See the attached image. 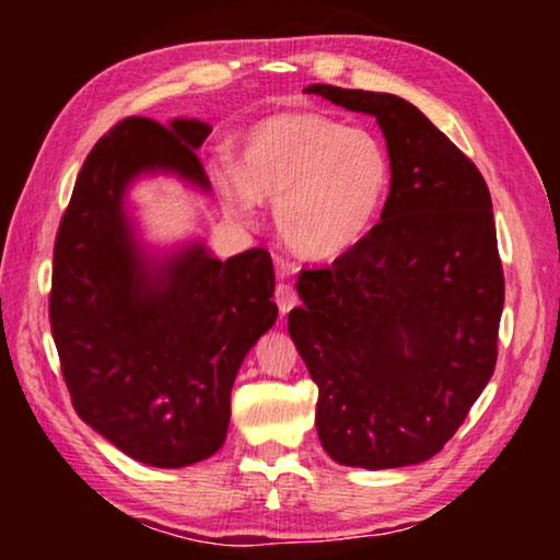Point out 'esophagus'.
<instances>
[{
    "label": "esophagus",
    "mask_w": 560,
    "mask_h": 560,
    "mask_svg": "<svg viewBox=\"0 0 560 560\" xmlns=\"http://www.w3.org/2000/svg\"><path fill=\"white\" fill-rule=\"evenodd\" d=\"M273 301H277L281 316H287L289 311L299 303V293L291 287V283L281 281V283H277V291H273Z\"/></svg>",
    "instance_id": "esophagus-1"
}]
</instances>
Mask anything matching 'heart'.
Listing matches in <instances>:
<instances>
[{
  "label": "heart",
  "mask_w": 560,
  "mask_h": 560,
  "mask_svg": "<svg viewBox=\"0 0 560 560\" xmlns=\"http://www.w3.org/2000/svg\"><path fill=\"white\" fill-rule=\"evenodd\" d=\"M226 214L249 220L277 202L281 240L314 261L343 257L365 240L387 202L393 165L373 132L320 113L269 116L244 132L240 167L212 170Z\"/></svg>",
  "instance_id": "heart-1"
}]
</instances>
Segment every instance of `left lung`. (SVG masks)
<instances>
[{"label": "left lung", "instance_id": "8db88e82", "mask_svg": "<svg viewBox=\"0 0 560 560\" xmlns=\"http://www.w3.org/2000/svg\"><path fill=\"white\" fill-rule=\"evenodd\" d=\"M383 128L393 185L363 242L301 271L289 334L318 385L316 430L338 464L395 469L438 454L497 365L504 269L477 165L412 103L314 83Z\"/></svg>", "mask_w": 560, "mask_h": 560}]
</instances>
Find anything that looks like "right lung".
I'll return each instance as SVG.
<instances>
[{
    "label": "right lung",
    "instance_id": "1",
    "mask_svg": "<svg viewBox=\"0 0 560 560\" xmlns=\"http://www.w3.org/2000/svg\"><path fill=\"white\" fill-rule=\"evenodd\" d=\"M212 126L130 116L83 163L54 244L49 318L75 412L128 457L187 467L222 447L249 348L277 320L267 249L226 261L192 244L150 261L122 212L140 173L210 189L195 150Z\"/></svg>",
    "mask_w": 560,
    "mask_h": 560
}]
</instances>
